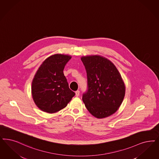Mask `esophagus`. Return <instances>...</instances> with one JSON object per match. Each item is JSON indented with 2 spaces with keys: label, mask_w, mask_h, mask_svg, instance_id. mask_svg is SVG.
Listing matches in <instances>:
<instances>
[{
  "label": "esophagus",
  "mask_w": 159,
  "mask_h": 159,
  "mask_svg": "<svg viewBox=\"0 0 159 159\" xmlns=\"http://www.w3.org/2000/svg\"><path fill=\"white\" fill-rule=\"evenodd\" d=\"M75 93H76V96H79L80 95V91L79 90H77V91H76Z\"/></svg>",
  "instance_id": "obj_1"
}]
</instances>
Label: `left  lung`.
<instances>
[{"instance_id":"8db88e82","label":"left lung","mask_w":159,"mask_h":159,"mask_svg":"<svg viewBox=\"0 0 159 159\" xmlns=\"http://www.w3.org/2000/svg\"><path fill=\"white\" fill-rule=\"evenodd\" d=\"M88 78V90L82 100L89 111L102 119L114 114L125 95V86L115 65L99 55L82 56Z\"/></svg>"}]
</instances>
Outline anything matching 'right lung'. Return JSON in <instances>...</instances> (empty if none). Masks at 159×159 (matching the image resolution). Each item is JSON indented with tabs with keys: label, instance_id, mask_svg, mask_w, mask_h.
Masks as SVG:
<instances>
[{
	"label": "right lung",
	"instance_id": "right-lung-1",
	"mask_svg": "<svg viewBox=\"0 0 159 159\" xmlns=\"http://www.w3.org/2000/svg\"><path fill=\"white\" fill-rule=\"evenodd\" d=\"M71 58L69 55H52L36 71L32 83V94L41 110L56 113L65 108L75 95L69 89L63 73L65 66Z\"/></svg>",
	"mask_w": 159,
	"mask_h": 159
}]
</instances>
